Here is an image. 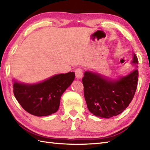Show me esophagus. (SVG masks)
I'll return each instance as SVG.
<instances>
[{
	"label": "esophagus",
	"instance_id": "1",
	"mask_svg": "<svg viewBox=\"0 0 150 150\" xmlns=\"http://www.w3.org/2000/svg\"><path fill=\"white\" fill-rule=\"evenodd\" d=\"M75 76L77 79H81L82 78V75H83V71H82V69L81 68H76L75 69Z\"/></svg>",
	"mask_w": 150,
	"mask_h": 150
}]
</instances>
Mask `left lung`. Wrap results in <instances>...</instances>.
I'll list each match as a JSON object with an SVG mask.
<instances>
[{
  "label": "left lung",
  "mask_w": 150,
  "mask_h": 150,
  "mask_svg": "<svg viewBox=\"0 0 150 150\" xmlns=\"http://www.w3.org/2000/svg\"><path fill=\"white\" fill-rule=\"evenodd\" d=\"M138 63L137 57L133 53L132 64L136 69L116 80L108 79L99 73L85 71L82 81L87 107L91 113L108 119L126 110L137 87Z\"/></svg>",
  "instance_id": "8db88e82"
}]
</instances>
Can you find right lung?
I'll list each match as a JSON object with an SVG mask.
<instances>
[{"instance_id":"right-lung-1","label":"right lung","mask_w":150,"mask_h":150,"mask_svg":"<svg viewBox=\"0 0 150 150\" xmlns=\"http://www.w3.org/2000/svg\"><path fill=\"white\" fill-rule=\"evenodd\" d=\"M75 77L74 72L53 76L37 84L13 81L14 95L25 111L33 115L47 116L59 110L62 95Z\"/></svg>"}]
</instances>
